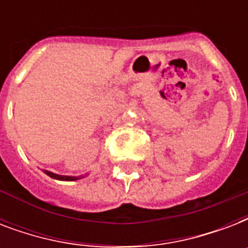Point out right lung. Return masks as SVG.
<instances>
[{"label":"right lung","mask_w":248,"mask_h":248,"mask_svg":"<svg viewBox=\"0 0 248 248\" xmlns=\"http://www.w3.org/2000/svg\"><path fill=\"white\" fill-rule=\"evenodd\" d=\"M45 172L47 173L50 177H54V179H58V180H68V181H73V180H77L79 177L77 176H62V175H56V173H52L50 171H45Z\"/></svg>","instance_id":"right-lung-1"}]
</instances>
